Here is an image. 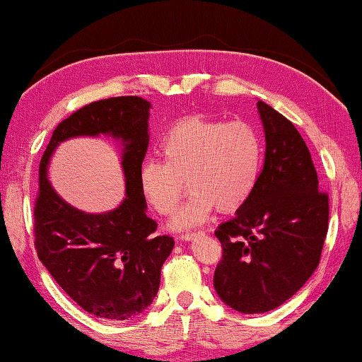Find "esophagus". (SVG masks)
Returning a JSON list of instances; mask_svg holds the SVG:
<instances>
[{
  "mask_svg": "<svg viewBox=\"0 0 362 362\" xmlns=\"http://www.w3.org/2000/svg\"><path fill=\"white\" fill-rule=\"evenodd\" d=\"M202 234H204L202 230H199V232H187V234H182L180 235V239L182 240H194V239H197V237H200Z\"/></svg>",
  "mask_w": 362,
  "mask_h": 362,
  "instance_id": "34e87169",
  "label": "esophagus"
}]
</instances>
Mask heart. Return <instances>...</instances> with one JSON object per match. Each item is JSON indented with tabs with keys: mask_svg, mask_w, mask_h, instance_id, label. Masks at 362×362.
<instances>
[{
	"mask_svg": "<svg viewBox=\"0 0 362 362\" xmlns=\"http://www.w3.org/2000/svg\"><path fill=\"white\" fill-rule=\"evenodd\" d=\"M163 162L145 160L139 187L145 202L160 215H170L187 190V204L170 221L173 230L200 226L218 207L235 212L257 187L264 145L245 122L204 115L184 117L168 128L160 144Z\"/></svg>",
	"mask_w": 362,
	"mask_h": 362,
	"instance_id": "heart-1",
	"label": "heart"
}]
</instances>
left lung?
Here are the masks:
<instances>
[{"label": "left lung", "instance_id": "obj_1", "mask_svg": "<svg viewBox=\"0 0 362 362\" xmlns=\"http://www.w3.org/2000/svg\"><path fill=\"white\" fill-rule=\"evenodd\" d=\"M265 157L257 187L215 237L222 260L214 287L223 304L260 314L291 299L313 276L327 234L329 199L319 192L309 148L297 128L257 102Z\"/></svg>", "mask_w": 362, "mask_h": 362}]
</instances>
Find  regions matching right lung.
I'll list each match as a JSON object with an SVG mask.
<instances>
[{
  "label": "right lung",
  "instance_id": "add662e5",
  "mask_svg": "<svg viewBox=\"0 0 362 362\" xmlns=\"http://www.w3.org/2000/svg\"><path fill=\"white\" fill-rule=\"evenodd\" d=\"M152 105L140 97H117L76 110L54 128L40 162L35 205L36 254L58 286L86 313L125 321L153 303L172 237L153 235L139 170L148 148ZM112 136L121 144L126 199L113 211L90 214L73 208L47 180L59 143L76 136Z\"/></svg>",
  "mask_w": 362,
  "mask_h": 362
}]
</instances>
